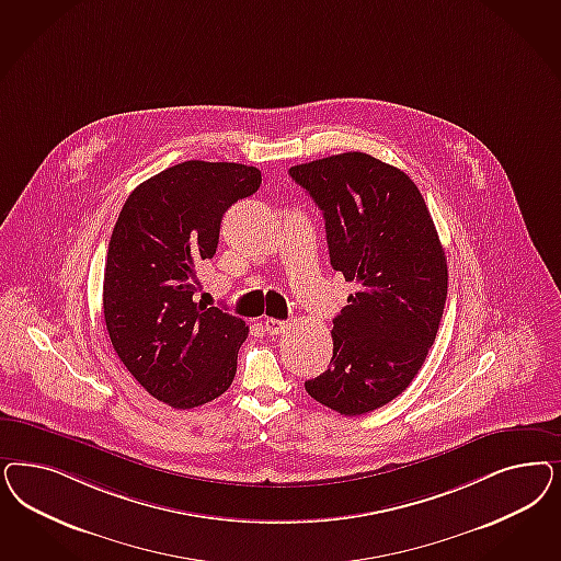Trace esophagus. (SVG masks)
<instances>
[{"label": "esophagus", "instance_id": "1", "mask_svg": "<svg viewBox=\"0 0 561 561\" xmlns=\"http://www.w3.org/2000/svg\"><path fill=\"white\" fill-rule=\"evenodd\" d=\"M264 328H266V332L268 334H283L289 324L287 322H283V320H272V318H266L264 320Z\"/></svg>", "mask_w": 561, "mask_h": 561}]
</instances>
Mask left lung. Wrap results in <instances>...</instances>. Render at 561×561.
Here are the masks:
<instances>
[{"mask_svg": "<svg viewBox=\"0 0 561 561\" xmlns=\"http://www.w3.org/2000/svg\"><path fill=\"white\" fill-rule=\"evenodd\" d=\"M325 220L330 264L357 290L332 320V359L309 397L353 416L413 381L448 295L446 253L415 181L365 152L290 167Z\"/></svg>", "mask_w": 561, "mask_h": 561, "instance_id": "8db88e82", "label": "left lung"}]
</instances>
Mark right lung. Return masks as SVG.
Here are the masks:
<instances>
[{"label":"right lung","instance_id":"add662e5","mask_svg":"<svg viewBox=\"0 0 561 561\" xmlns=\"http://www.w3.org/2000/svg\"><path fill=\"white\" fill-rule=\"evenodd\" d=\"M262 173L185 161L140 183L108 241L103 313L108 339L150 397L194 409L229 390L250 328L194 301L196 266L217 253L220 220L257 192Z\"/></svg>","mask_w":561,"mask_h":561}]
</instances>
